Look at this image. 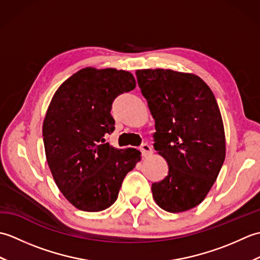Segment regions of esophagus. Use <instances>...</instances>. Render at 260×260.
I'll list each match as a JSON object with an SVG mask.
<instances>
[{
  "instance_id": "obj_1",
  "label": "esophagus",
  "mask_w": 260,
  "mask_h": 260,
  "mask_svg": "<svg viewBox=\"0 0 260 260\" xmlns=\"http://www.w3.org/2000/svg\"><path fill=\"white\" fill-rule=\"evenodd\" d=\"M140 150L142 152V155L144 156V157L151 155V153H152V147L148 145L147 143H143V144L140 147Z\"/></svg>"
}]
</instances>
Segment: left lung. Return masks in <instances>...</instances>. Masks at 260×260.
Returning a JSON list of instances; mask_svg holds the SVG:
<instances>
[{
    "instance_id": "8db88e82",
    "label": "left lung",
    "mask_w": 260,
    "mask_h": 260,
    "mask_svg": "<svg viewBox=\"0 0 260 260\" xmlns=\"http://www.w3.org/2000/svg\"><path fill=\"white\" fill-rule=\"evenodd\" d=\"M136 77L155 120L154 148L169 165L168 175L152 184L153 198L165 211H186L204 200L224 161L217 101L196 75L143 69Z\"/></svg>"
}]
</instances>
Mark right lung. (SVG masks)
Returning <instances> with one entry per match:
<instances>
[{"label":"right lung","instance_id":"obj_1","mask_svg":"<svg viewBox=\"0 0 260 260\" xmlns=\"http://www.w3.org/2000/svg\"><path fill=\"white\" fill-rule=\"evenodd\" d=\"M135 86L128 71L85 68L58 88L49 105L42 128L49 168L64 198L82 211L112 206L141 159L140 151L118 150L104 139L115 129V98Z\"/></svg>","mask_w":260,"mask_h":260}]
</instances>
